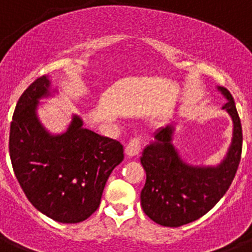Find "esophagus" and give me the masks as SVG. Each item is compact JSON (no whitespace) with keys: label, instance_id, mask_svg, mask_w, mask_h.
<instances>
[{"label":"esophagus","instance_id":"obj_1","mask_svg":"<svg viewBox=\"0 0 252 252\" xmlns=\"http://www.w3.org/2000/svg\"><path fill=\"white\" fill-rule=\"evenodd\" d=\"M140 150H141V140H140L139 137H133V139H131L130 141H128L126 149H125V151H126V154H127L128 157H135V155H137V154L140 153Z\"/></svg>","mask_w":252,"mask_h":252}]
</instances>
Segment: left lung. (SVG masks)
<instances>
[{
  "label": "left lung",
  "mask_w": 252,
  "mask_h": 252,
  "mask_svg": "<svg viewBox=\"0 0 252 252\" xmlns=\"http://www.w3.org/2000/svg\"><path fill=\"white\" fill-rule=\"evenodd\" d=\"M218 91L226 98L223 110L233 122L231 146L216 166L189 165L171 144L174 127L168 125L155 132V141L142 151L146 171L141 190V207L154 222L165 227L190 223L216 206L228 190L239 168L242 151V127L235 101L224 87Z\"/></svg>",
  "instance_id": "8db88e82"
}]
</instances>
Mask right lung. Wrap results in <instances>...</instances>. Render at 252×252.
<instances>
[{"instance_id":"add662e5","label":"right lung","mask_w":252,"mask_h":252,"mask_svg":"<svg viewBox=\"0 0 252 252\" xmlns=\"http://www.w3.org/2000/svg\"><path fill=\"white\" fill-rule=\"evenodd\" d=\"M50 86L43 75L20 97L10 127L11 162L37 211L57 222L78 223L98 208L107 179L124 160V146L84 128L77 115L65 132H49L36 110L40 99L51 95Z\"/></svg>"}]
</instances>
